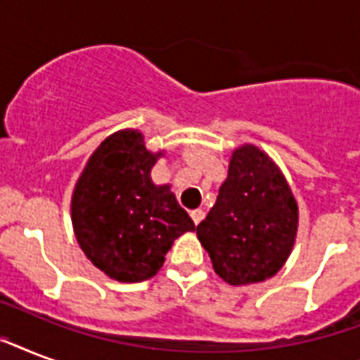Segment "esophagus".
Listing matches in <instances>:
<instances>
[{"instance_id": "esophagus-1", "label": "esophagus", "mask_w": 360, "mask_h": 360, "mask_svg": "<svg viewBox=\"0 0 360 360\" xmlns=\"http://www.w3.org/2000/svg\"><path fill=\"white\" fill-rule=\"evenodd\" d=\"M191 217H192V220H194V224H200V222H202L203 220V217H205V213H203L202 209H196V211H192L191 213Z\"/></svg>"}]
</instances>
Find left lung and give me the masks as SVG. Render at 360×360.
<instances>
[{
	"label": "left lung",
	"mask_w": 360,
	"mask_h": 360,
	"mask_svg": "<svg viewBox=\"0 0 360 360\" xmlns=\"http://www.w3.org/2000/svg\"><path fill=\"white\" fill-rule=\"evenodd\" d=\"M295 198L271 158L254 146L233 151L217 203L196 228L213 269L231 285L278 273L295 243Z\"/></svg>",
	"instance_id": "left-lung-1"
}]
</instances>
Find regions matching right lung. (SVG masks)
<instances>
[{
    "label": "right lung",
    "instance_id": "right-lung-1",
    "mask_svg": "<svg viewBox=\"0 0 360 360\" xmlns=\"http://www.w3.org/2000/svg\"><path fill=\"white\" fill-rule=\"evenodd\" d=\"M158 155L136 130L97 147L72 194L76 239L95 267L120 282H141L162 267L174 240L196 226L168 185H153Z\"/></svg>",
    "mask_w": 360,
    "mask_h": 360
}]
</instances>
